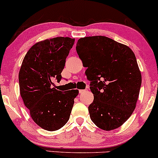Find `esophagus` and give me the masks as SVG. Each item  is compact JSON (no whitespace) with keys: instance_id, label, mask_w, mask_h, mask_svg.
I'll list each match as a JSON object with an SVG mask.
<instances>
[{"instance_id":"34e87169","label":"esophagus","mask_w":158,"mask_h":158,"mask_svg":"<svg viewBox=\"0 0 158 158\" xmlns=\"http://www.w3.org/2000/svg\"><path fill=\"white\" fill-rule=\"evenodd\" d=\"M85 91H86L85 89H80L79 90V93H84Z\"/></svg>"}]
</instances>
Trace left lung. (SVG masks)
Wrapping results in <instances>:
<instances>
[{
	"label": "left lung",
	"mask_w": 158,
	"mask_h": 158,
	"mask_svg": "<svg viewBox=\"0 0 158 158\" xmlns=\"http://www.w3.org/2000/svg\"><path fill=\"white\" fill-rule=\"evenodd\" d=\"M76 51L90 81L94 100L88 109L99 128L111 131L131 116L140 90L142 76L136 56L127 45L102 36L81 38Z\"/></svg>",
	"instance_id": "1"
}]
</instances>
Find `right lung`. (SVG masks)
Segmentation results:
<instances>
[{
  "mask_svg": "<svg viewBox=\"0 0 158 158\" xmlns=\"http://www.w3.org/2000/svg\"><path fill=\"white\" fill-rule=\"evenodd\" d=\"M74 39L56 37L37 42L27 51L19 74V88L24 105L35 123L54 131L69 119L78 90L69 92L52 87L53 80L61 81L65 59Z\"/></svg>",
  "mask_w": 158,
  "mask_h": 158,
  "instance_id": "add662e5",
  "label": "right lung"
}]
</instances>
